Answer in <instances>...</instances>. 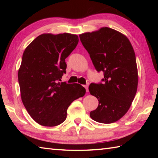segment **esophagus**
<instances>
[{"mask_svg": "<svg viewBox=\"0 0 158 158\" xmlns=\"http://www.w3.org/2000/svg\"><path fill=\"white\" fill-rule=\"evenodd\" d=\"M84 87H85V90H86V92L89 91V84H87L86 85H85Z\"/></svg>", "mask_w": 158, "mask_h": 158, "instance_id": "34e87169", "label": "esophagus"}]
</instances>
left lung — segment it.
I'll return each mask as SVG.
<instances>
[{"label": "left lung", "instance_id": "left-lung-1", "mask_svg": "<svg viewBox=\"0 0 158 158\" xmlns=\"http://www.w3.org/2000/svg\"><path fill=\"white\" fill-rule=\"evenodd\" d=\"M80 40L98 72L102 71L103 84H90V95L99 101L98 108L90 111L93 120L112 123L129 110L138 85L135 53L129 39L108 27L79 35Z\"/></svg>", "mask_w": 158, "mask_h": 158}]
</instances>
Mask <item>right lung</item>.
Here are the masks:
<instances>
[{"instance_id":"obj_1","label":"right lung","mask_w":158,"mask_h":158,"mask_svg":"<svg viewBox=\"0 0 158 158\" xmlns=\"http://www.w3.org/2000/svg\"><path fill=\"white\" fill-rule=\"evenodd\" d=\"M78 42L77 35L44 33L23 53L18 71L21 100L29 115L40 125L53 127L61 124L70 104L85 95L81 85L60 82L66 73L65 58Z\"/></svg>"}]
</instances>
